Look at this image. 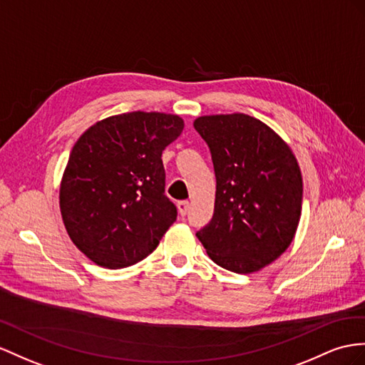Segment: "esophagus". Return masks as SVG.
Wrapping results in <instances>:
<instances>
[{"mask_svg": "<svg viewBox=\"0 0 365 365\" xmlns=\"http://www.w3.org/2000/svg\"><path fill=\"white\" fill-rule=\"evenodd\" d=\"M177 208H179L180 216H185V214L188 212V210H190V202H188V200H180V202H177Z\"/></svg>", "mask_w": 365, "mask_h": 365, "instance_id": "1", "label": "esophagus"}]
</instances>
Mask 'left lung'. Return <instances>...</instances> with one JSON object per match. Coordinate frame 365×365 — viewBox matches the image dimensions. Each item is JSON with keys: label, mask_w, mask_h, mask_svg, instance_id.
<instances>
[{"label": "left lung", "mask_w": 365, "mask_h": 365, "mask_svg": "<svg viewBox=\"0 0 365 365\" xmlns=\"http://www.w3.org/2000/svg\"><path fill=\"white\" fill-rule=\"evenodd\" d=\"M216 173L212 219L197 231L212 262L259 272L292 244L302 211V175L292 149L245 114L195 118Z\"/></svg>", "instance_id": "8db88e82"}]
</instances>
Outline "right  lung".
<instances>
[{
	"instance_id": "1",
	"label": "right lung",
	"mask_w": 365,
	"mask_h": 365,
	"mask_svg": "<svg viewBox=\"0 0 365 365\" xmlns=\"http://www.w3.org/2000/svg\"><path fill=\"white\" fill-rule=\"evenodd\" d=\"M183 126L179 115L135 110L98 121L73 145L60 210L71 240L93 264L140 262L175 222L162 153Z\"/></svg>"
}]
</instances>
